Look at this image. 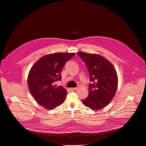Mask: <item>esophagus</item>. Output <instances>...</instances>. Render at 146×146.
<instances>
[{
	"instance_id": "obj_1",
	"label": "esophagus",
	"mask_w": 146,
	"mask_h": 146,
	"mask_svg": "<svg viewBox=\"0 0 146 146\" xmlns=\"http://www.w3.org/2000/svg\"><path fill=\"white\" fill-rule=\"evenodd\" d=\"M78 89V88H70V91H75Z\"/></svg>"
}]
</instances>
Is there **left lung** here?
<instances>
[{
  "label": "left lung",
  "instance_id": "obj_1",
  "mask_svg": "<svg viewBox=\"0 0 146 146\" xmlns=\"http://www.w3.org/2000/svg\"><path fill=\"white\" fill-rule=\"evenodd\" d=\"M85 63L89 73V95L82 102L94 111L104 108L114 96L118 76L114 66L104 57L82 51L76 53Z\"/></svg>",
  "mask_w": 146,
  "mask_h": 146
}]
</instances>
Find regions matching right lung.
I'll use <instances>...</instances> for the list:
<instances>
[{"instance_id":"right-lung-1","label":"right lung","mask_w":146,"mask_h":146,"mask_svg":"<svg viewBox=\"0 0 146 146\" xmlns=\"http://www.w3.org/2000/svg\"><path fill=\"white\" fill-rule=\"evenodd\" d=\"M74 53L44 56L33 64L28 74V86L36 102L48 110H53L64 102L67 90L56 82L61 80V72Z\"/></svg>"}]
</instances>
